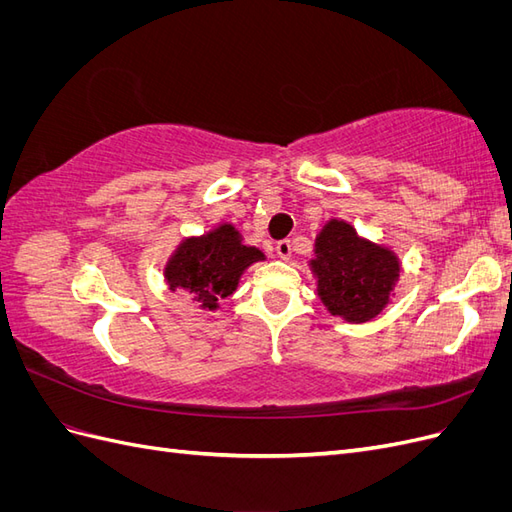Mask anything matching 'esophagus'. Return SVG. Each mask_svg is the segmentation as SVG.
Wrapping results in <instances>:
<instances>
[{"instance_id": "obj_1", "label": "esophagus", "mask_w": 512, "mask_h": 512, "mask_svg": "<svg viewBox=\"0 0 512 512\" xmlns=\"http://www.w3.org/2000/svg\"><path fill=\"white\" fill-rule=\"evenodd\" d=\"M275 252H277V256H280V258L288 260V258L292 256V245H290V241H288V239H284V241H277V245H275Z\"/></svg>"}]
</instances>
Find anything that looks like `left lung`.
I'll list each match as a JSON object with an SVG mask.
<instances>
[{
    "instance_id": "1",
    "label": "left lung",
    "mask_w": 512,
    "mask_h": 512,
    "mask_svg": "<svg viewBox=\"0 0 512 512\" xmlns=\"http://www.w3.org/2000/svg\"><path fill=\"white\" fill-rule=\"evenodd\" d=\"M312 269L318 275V297L329 312L365 322L389 303L399 260L386 247L361 239L350 224L331 220L316 239Z\"/></svg>"
}]
</instances>
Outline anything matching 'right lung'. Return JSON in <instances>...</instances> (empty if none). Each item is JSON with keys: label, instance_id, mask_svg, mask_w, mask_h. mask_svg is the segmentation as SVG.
<instances>
[{"label": "right lung", "instance_id": "obj_1", "mask_svg": "<svg viewBox=\"0 0 512 512\" xmlns=\"http://www.w3.org/2000/svg\"><path fill=\"white\" fill-rule=\"evenodd\" d=\"M262 256L256 247L241 243L235 226L222 224L203 237L185 239L166 265L170 290H185L207 309H215L222 299L235 292L241 273Z\"/></svg>", "mask_w": 512, "mask_h": 512}]
</instances>
